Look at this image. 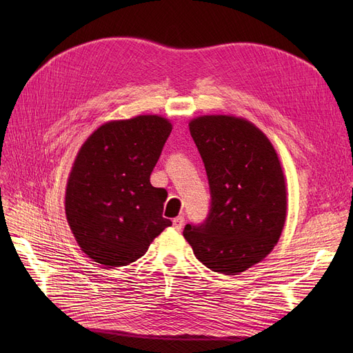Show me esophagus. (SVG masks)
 I'll return each mask as SVG.
<instances>
[{"instance_id":"34e87169","label":"esophagus","mask_w":353,"mask_h":353,"mask_svg":"<svg viewBox=\"0 0 353 353\" xmlns=\"http://www.w3.org/2000/svg\"><path fill=\"white\" fill-rule=\"evenodd\" d=\"M183 226H184V217H183V216H179V217H176V219L173 220V228H174L176 230H181Z\"/></svg>"}]
</instances>
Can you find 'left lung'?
I'll use <instances>...</instances> for the list:
<instances>
[{
	"mask_svg": "<svg viewBox=\"0 0 353 353\" xmlns=\"http://www.w3.org/2000/svg\"><path fill=\"white\" fill-rule=\"evenodd\" d=\"M209 180L210 209L203 223L186 225L199 261L223 274L259 263L281 237L286 186L269 139L248 120L203 116L190 121Z\"/></svg>",
	"mask_w": 353,
	"mask_h": 353,
	"instance_id": "obj_1",
	"label": "left lung"
}]
</instances>
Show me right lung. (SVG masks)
Returning <instances> with one entry per match:
<instances>
[{"label":"right lung","instance_id":"add662e5","mask_svg":"<svg viewBox=\"0 0 353 353\" xmlns=\"http://www.w3.org/2000/svg\"><path fill=\"white\" fill-rule=\"evenodd\" d=\"M172 133L159 116L99 127L80 148L65 190V214L81 250L104 268L140 259L165 228L167 192L150 174Z\"/></svg>","mask_w":353,"mask_h":353}]
</instances>
